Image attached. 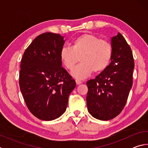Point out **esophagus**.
Instances as JSON below:
<instances>
[{
  "mask_svg": "<svg viewBox=\"0 0 148 148\" xmlns=\"http://www.w3.org/2000/svg\"><path fill=\"white\" fill-rule=\"evenodd\" d=\"M76 83L77 85H79V84H81L82 82L79 79H76Z\"/></svg>",
  "mask_w": 148,
  "mask_h": 148,
  "instance_id": "1",
  "label": "esophagus"
}]
</instances>
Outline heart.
I'll use <instances>...</instances> for the list:
<instances>
[{
  "label": "heart",
  "mask_w": 148,
  "mask_h": 148,
  "mask_svg": "<svg viewBox=\"0 0 148 148\" xmlns=\"http://www.w3.org/2000/svg\"><path fill=\"white\" fill-rule=\"evenodd\" d=\"M113 49L112 44L93 34H84L72 42L71 47H63L60 51V59L69 71L74 69L80 58L81 64L71 74L78 79H84L92 72L99 73L106 69L111 61Z\"/></svg>",
  "instance_id": "1"
}]
</instances>
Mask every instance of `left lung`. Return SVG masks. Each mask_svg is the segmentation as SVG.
I'll return each instance as SVG.
<instances>
[{
    "mask_svg": "<svg viewBox=\"0 0 148 148\" xmlns=\"http://www.w3.org/2000/svg\"><path fill=\"white\" fill-rule=\"evenodd\" d=\"M112 46L113 53L108 66L87 82V109L92 117L102 121L121 113L132 86L134 62L131 47L120 33L112 38Z\"/></svg>",
    "mask_w": 148,
    "mask_h": 148,
    "instance_id": "1",
    "label": "left lung"
}]
</instances>
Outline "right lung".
<instances>
[{
    "label": "right lung",
    "instance_id": "right-lung-1",
    "mask_svg": "<svg viewBox=\"0 0 148 148\" xmlns=\"http://www.w3.org/2000/svg\"><path fill=\"white\" fill-rule=\"evenodd\" d=\"M59 34L45 32L25 49L19 84L25 102L35 117L44 121L58 118L66 111L76 82L62 67L60 51L64 44Z\"/></svg>",
    "mask_w": 148,
    "mask_h": 148
}]
</instances>
